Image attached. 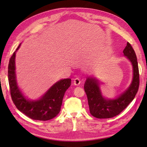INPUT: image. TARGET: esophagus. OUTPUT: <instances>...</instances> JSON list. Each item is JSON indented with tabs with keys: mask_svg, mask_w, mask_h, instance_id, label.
<instances>
[{
	"mask_svg": "<svg viewBox=\"0 0 147 147\" xmlns=\"http://www.w3.org/2000/svg\"><path fill=\"white\" fill-rule=\"evenodd\" d=\"M81 83V81L79 78H75L74 79V82H73V84L75 86H79Z\"/></svg>",
	"mask_w": 147,
	"mask_h": 147,
	"instance_id": "1",
	"label": "esophagus"
}]
</instances>
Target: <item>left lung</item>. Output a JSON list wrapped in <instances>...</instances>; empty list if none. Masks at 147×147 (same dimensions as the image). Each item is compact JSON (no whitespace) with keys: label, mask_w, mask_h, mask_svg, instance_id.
Wrapping results in <instances>:
<instances>
[{"label":"left lung","mask_w":147,"mask_h":147,"mask_svg":"<svg viewBox=\"0 0 147 147\" xmlns=\"http://www.w3.org/2000/svg\"><path fill=\"white\" fill-rule=\"evenodd\" d=\"M124 55L131 63L133 78L129 86L115 98H107L102 95L100 82L95 77L89 76L84 85L88 98L90 112L98 119L113 117L119 114L133 101L139 87V70L136 55L129 43L123 51Z\"/></svg>","instance_id":"left-lung-1"}]
</instances>
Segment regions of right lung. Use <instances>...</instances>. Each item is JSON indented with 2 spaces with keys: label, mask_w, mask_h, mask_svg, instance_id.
<instances>
[{
  "label": "right lung",
  "mask_w": 147,
  "mask_h": 147,
  "mask_svg": "<svg viewBox=\"0 0 147 147\" xmlns=\"http://www.w3.org/2000/svg\"><path fill=\"white\" fill-rule=\"evenodd\" d=\"M20 45L11 56L8 65V80L12 101L19 111L32 119H52L61 111L64 95L71 86V80L66 78L58 81L38 99L27 98L19 88L16 74V52Z\"/></svg>",
  "instance_id": "1"
}]
</instances>
